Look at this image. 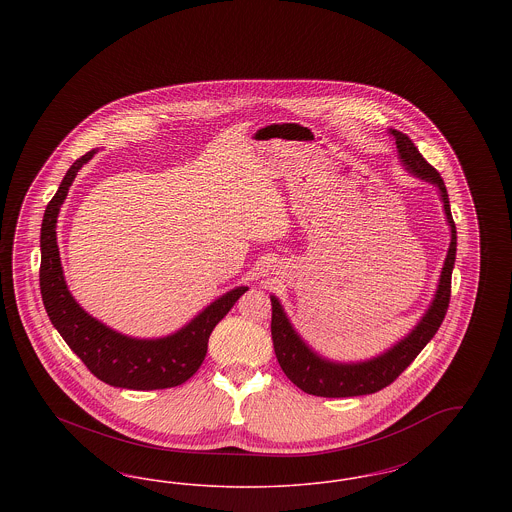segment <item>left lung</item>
<instances>
[{
  "label": "left lung",
  "instance_id": "8db88e82",
  "mask_svg": "<svg viewBox=\"0 0 512 512\" xmlns=\"http://www.w3.org/2000/svg\"><path fill=\"white\" fill-rule=\"evenodd\" d=\"M395 138L397 153L401 159V165L405 171L411 172L416 178L430 182L436 186L439 192V199L443 203L445 219L451 230V242L443 261V268L439 274L438 288L426 309V313L416 322L413 330L403 340L393 343L390 349L384 353L357 361V363H340L330 361L303 340L297 330L293 328L290 318L286 315L280 299L276 295H270L272 303V343L276 359L282 366L284 374L292 380L299 390L318 397H357V395H368L390 386L391 382L413 363L416 355L426 347V343L432 340L438 332L451 297V274L455 267L457 257V228L451 215L449 207V195L443 184V178L439 172L420 155L411 138L399 130H390Z\"/></svg>",
  "mask_w": 512,
  "mask_h": 512
}]
</instances>
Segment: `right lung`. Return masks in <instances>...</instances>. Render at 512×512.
Returning a JSON list of instances; mask_svg holds the SVG:
<instances>
[{
    "label": "right lung",
    "instance_id": "obj_1",
    "mask_svg": "<svg viewBox=\"0 0 512 512\" xmlns=\"http://www.w3.org/2000/svg\"><path fill=\"white\" fill-rule=\"evenodd\" d=\"M98 153L76 159L49 201L40 230V290L51 324L101 382L126 390H165L184 384L203 363L213 328L249 288L222 293L180 330L163 338H132L88 315L69 292L57 245V217L78 171Z\"/></svg>",
    "mask_w": 512,
    "mask_h": 512
}]
</instances>
